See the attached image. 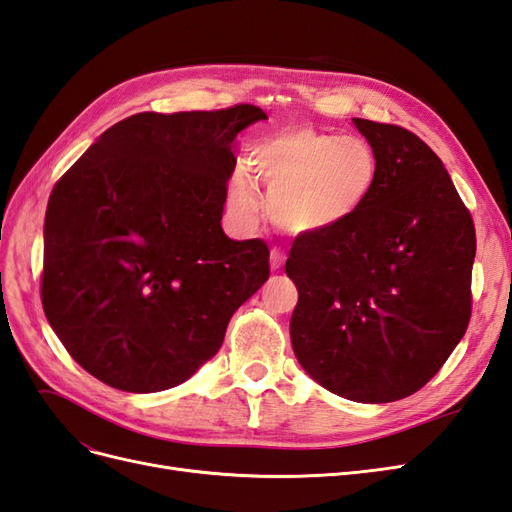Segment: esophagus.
<instances>
[{
    "label": "esophagus",
    "mask_w": 512,
    "mask_h": 512,
    "mask_svg": "<svg viewBox=\"0 0 512 512\" xmlns=\"http://www.w3.org/2000/svg\"><path fill=\"white\" fill-rule=\"evenodd\" d=\"M284 262H286V254L282 250H277V247H273V250H271V269L280 271L284 267Z\"/></svg>",
    "instance_id": "34e87169"
}]
</instances>
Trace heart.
Instances as JSON below:
<instances>
[{
	"label": "heart",
	"mask_w": 512,
	"mask_h": 512,
	"mask_svg": "<svg viewBox=\"0 0 512 512\" xmlns=\"http://www.w3.org/2000/svg\"><path fill=\"white\" fill-rule=\"evenodd\" d=\"M250 164L267 192L271 220L294 235H318L348 224L376 194L380 158L361 138L309 126L277 128L250 147ZM230 205L256 215L260 198L247 173H237Z\"/></svg>",
	"instance_id": "1"
}]
</instances>
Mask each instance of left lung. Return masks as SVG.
I'll return each instance as SVG.
<instances>
[{
	"label": "left lung",
	"mask_w": 512,
	"mask_h": 512,
	"mask_svg": "<svg viewBox=\"0 0 512 512\" xmlns=\"http://www.w3.org/2000/svg\"><path fill=\"white\" fill-rule=\"evenodd\" d=\"M380 183L348 224L297 237L290 339L324 389L361 404L416 393L468 329L476 230L440 158L401 126L352 119Z\"/></svg>",
	"instance_id": "left-lung-1"
}]
</instances>
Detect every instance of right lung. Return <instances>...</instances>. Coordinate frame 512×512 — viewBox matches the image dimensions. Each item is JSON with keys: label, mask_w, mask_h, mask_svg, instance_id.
<instances>
[{"label": "right lung", "mask_w": 512, "mask_h": 512, "mask_svg": "<svg viewBox=\"0 0 512 512\" xmlns=\"http://www.w3.org/2000/svg\"><path fill=\"white\" fill-rule=\"evenodd\" d=\"M267 115L138 113L59 177L44 218L40 297L68 354L128 393L173 389L220 350L230 316L269 280L262 239L220 226L232 141Z\"/></svg>", "instance_id": "add662e5"}]
</instances>
